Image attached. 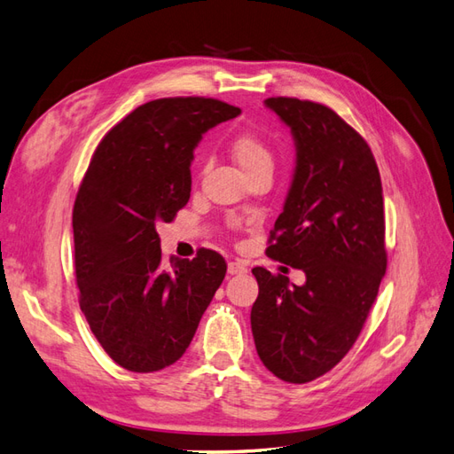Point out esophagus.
Masks as SVG:
<instances>
[{
  "label": "esophagus",
  "mask_w": 454,
  "mask_h": 454,
  "mask_svg": "<svg viewBox=\"0 0 454 454\" xmlns=\"http://www.w3.org/2000/svg\"><path fill=\"white\" fill-rule=\"evenodd\" d=\"M228 272H230V275H244V272H247V262L241 261V259L230 261L228 262Z\"/></svg>",
  "instance_id": "esophagus-1"
}]
</instances>
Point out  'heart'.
<instances>
[{
  "label": "heart",
  "instance_id": "1",
  "mask_svg": "<svg viewBox=\"0 0 454 454\" xmlns=\"http://www.w3.org/2000/svg\"><path fill=\"white\" fill-rule=\"evenodd\" d=\"M230 153L246 177L259 172H272L275 168V153L255 133L236 135L230 141Z\"/></svg>",
  "mask_w": 454,
  "mask_h": 454
}]
</instances>
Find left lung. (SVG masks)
Here are the masks:
<instances>
[{"mask_svg":"<svg viewBox=\"0 0 454 454\" xmlns=\"http://www.w3.org/2000/svg\"><path fill=\"white\" fill-rule=\"evenodd\" d=\"M296 141V170L267 255L301 269L305 284L255 267L257 354L270 373L309 383L360 336L387 270L383 187L364 137L311 100H265Z\"/></svg>","mask_w":454,"mask_h":454,"instance_id":"1","label":"left lung"}]
</instances>
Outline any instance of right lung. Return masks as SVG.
<instances>
[{"label":"right lung","instance_id":"right-lung-1","mask_svg":"<svg viewBox=\"0 0 454 454\" xmlns=\"http://www.w3.org/2000/svg\"><path fill=\"white\" fill-rule=\"evenodd\" d=\"M241 110L215 98H158L104 135L73 207L79 305L112 360L137 373L184 356L226 275L213 249L162 262L156 224L192 193L193 149Z\"/></svg>","mask_w":454,"mask_h":454}]
</instances>
